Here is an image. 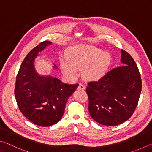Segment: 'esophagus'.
<instances>
[{"label":"esophagus","mask_w":152,"mask_h":152,"mask_svg":"<svg viewBox=\"0 0 152 152\" xmlns=\"http://www.w3.org/2000/svg\"><path fill=\"white\" fill-rule=\"evenodd\" d=\"M78 88L79 90H82V91H83V90L85 89V86H84L83 85V84H80V85H79Z\"/></svg>","instance_id":"esophagus-1"}]
</instances>
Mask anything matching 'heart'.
<instances>
[{"label": "heart", "mask_w": 152, "mask_h": 152, "mask_svg": "<svg viewBox=\"0 0 152 152\" xmlns=\"http://www.w3.org/2000/svg\"><path fill=\"white\" fill-rule=\"evenodd\" d=\"M110 61L111 56L107 51L90 45H76L66 51V63L62 64V70L71 76L76 75V70H82L84 79L96 82L106 74Z\"/></svg>", "instance_id": "b5f03b06"}]
</instances>
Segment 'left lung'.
Listing matches in <instances>:
<instances>
[{"instance_id": "8db88e82", "label": "left lung", "mask_w": 152, "mask_h": 152, "mask_svg": "<svg viewBox=\"0 0 152 152\" xmlns=\"http://www.w3.org/2000/svg\"><path fill=\"white\" fill-rule=\"evenodd\" d=\"M123 66L113 69L86 88L88 110L99 124L115 126L129 119L137 107L142 88L137 64L129 53L121 50Z\"/></svg>"}]
</instances>
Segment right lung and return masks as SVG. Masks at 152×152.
Segmentation results:
<instances>
[{"mask_svg":"<svg viewBox=\"0 0 152 152\" xmlns=\"http://www.w3.org/2000/svg\"><path fill=\"white\" fill-rule=\"evenodd\" d=\"M45 41L30 51L20 65L17 76L15 96L19 110L30 121L49 127L62 117L68 98L78 84H69L50 75L43 76L35 68L38 53L51 44ZM53 68L57 70L55 64Z\"/></svg>","mask_w":152,"mask_h":152,"instance_id":"obj_1","label":"right lung"}]
</instances>
